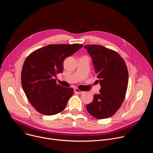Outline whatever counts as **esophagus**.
Wrapping results in <instances>:
<instances>
[{"label":"esophagus","mask_w":153,"mask_h":153,"mask_svg":"<svg viewBox=\"0 0 153 153\" xmlns=\"http://www.w3.org/2000/svg\"><path fill=\"white\" fill-rule=\"evenodd\" d=\"M74 91H75L76 93H78V94H82V93H83V91H80V90H79V89H77V88H76V89H74Z\"/></svg>","instance_id":"obj_1"}]
</instances>
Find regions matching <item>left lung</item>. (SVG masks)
Returning a JSON list of instances; mask_svg holds the SVG:
<instances>
[{"instance_id":"1","label":"left lung","mask_w":153,"mask_h":153,"mask_svg":"<svg viewBox=\"0 0 153 153\" xmlns=\"http://www.w3.org/2000/svg\"><path fill=\"white\" fill-rule=\"evenodd\" d=\"M101 86L93 102L86 105L88 113L96 119L111 117L122 105L126 93L128 72L125 62L117 52L98 45H85Z\"/></svg>"}]
</instances>
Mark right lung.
I'll use <instances>...</instances> for the list:
<instances>
[{
  "mask_svg": "<svg viewBox=\"0 0 153 153\" xmlns=\"http://www.w3.org/2000/svg\"><path fill=\"white\" fill-rule=\"evenodd\" d=\"M82 44H53L37 49L25 59L21 83L30 103L40 113L52 116L62 111L74 93L57 84L54 77L63 71L62 63Z\"/></svg>",
  "mask_w": 153,
  "mask_h": 153,
  "instance_id": "add662e5",
  "label": "right lung"
}]
</instances>
